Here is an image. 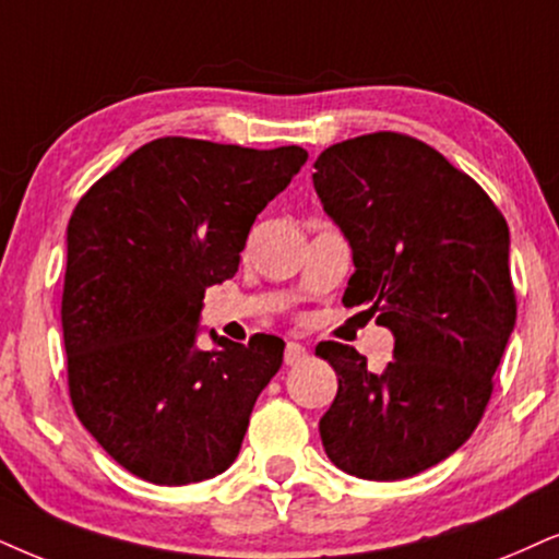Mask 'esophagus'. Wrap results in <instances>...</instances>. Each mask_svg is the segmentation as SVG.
I'll list each match as a JSON object with an SVG mask.
<instances>
[{"label":"esophagus","mask_w":559,"mask_h":559,"mask_svg":"<svg viewBox=\"0 0 559 559\" xmlns=\"http://www.w3.org/2000/svg\"><path fill=\"white\" fill-rule=\"evenodd\" d=\"M304 358H307V348H304L301 343H286V350H284V361H286V366L301 364Z\"/></svg>","instance_id":"1"}]
</instances>
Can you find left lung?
<instances>
[{"mask_svg":"<svg viewBox=\"0 0 559 559\" xmlns=\"http://www.w3.org/2000/svg\"><path fill=\"white\" fill-rule=\"evenodd\" d=\"M314 169L356 263L343 304L394 332L384 373L350 345H317L337 373L322 447L348 475L413 477L454 454L490 402L515 324L508 224L467 173L407 133L332 144Z\"/></svg>","mask_w":559,"mask_h":559,"instance_id":"8db88e82","label":"left lung"}]
</instances>
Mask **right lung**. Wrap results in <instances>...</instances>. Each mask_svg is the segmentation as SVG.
Instances as JSON below:
<instances>
[{"label": "right lung", "mask_w": 559, "mask_h": 559, "mask_svg": "<svg viewBox=\"0 0 559 559\" xmlns=\"http://www.w3.org/2000/svg\"><path fill=\"white\" fill-rule=\"evenodd\" d=\"M301 146L162 136L80 198L61 294L76 418L146 483L190 485L235 462L284 341L198 350L206 288L237 273L260 211L299 173Z\"/></svg>", "instance_id": "1"}]
</instances>
